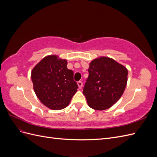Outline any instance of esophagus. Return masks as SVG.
I'll list each match as a JSON object with an SVG mask.
<instances>
[{"mask_svg":"<svg viewBox=\"0 0 157 157\" xmlns=\"http://www.w3.org/2000/svg\"><path fill=\"white\" fill-rule=\"evenodd\" d=\"M77 85H78V88H79L80 89H81V88H82V85H83V84H82V82L81 81H79V82H77Z\"/></svg>","mask_w":157,"mask_h":157,"instance_id":"esophagus-1","label":"esophagus"}]
</instances>
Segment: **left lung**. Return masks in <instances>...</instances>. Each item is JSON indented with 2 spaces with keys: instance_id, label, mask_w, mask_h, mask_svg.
I'll list each match as a JSON object with an SVG mask.
<instances>
[{
  "instance_id": "left-lung-1",
  "label": "left lung",
  "mask_w": 157,
  "mask_h": 157,
  "mask_svg": "<svg viewBox=\"0 0 157 157\" xmlns=\"http://www.w3.org/2000/svg\"><path fill=\"white\" fill-rule=\"evenodd\" d=\"M88 72L83 90L88 106L98 111L110 108L124 92L128 69L113 58L100 56L90 63Z\"/></svg>"
}]
</instances>
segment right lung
Instances as JSON below:
<instances>
[{
	"instance_id": "obj_1",
	"label": "right lung",
	"mask_w": 157,
	"mask_h": 157,
	"mask_svg": "<svg viewBox=\"0 0 157 157\" xmlns=\"http://www.w3.org/2000/svg\"><path fill=\"white\" fill-rule=\"evenodd\" d=\"M67 59L49 55L40 60L31 71L33 89L40 102L52 110L67 107L77 92L73 71L67 67Z\"/></svg>"
}]
</instances>
